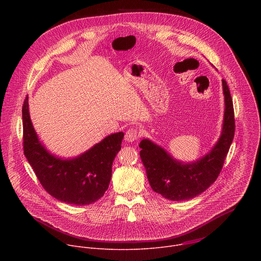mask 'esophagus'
I'll return each mask as SVG.
<instances>
[{"mask_svg": "<svg viewBox=\"0 0 261 261\" xmlns=\"http://www.w3.org/2000/svg\"><path fill=\"white\" fill-rule=\"evenodd\" d=\"M139 137H140V133L137 128H129L128 130H126V133L124 135V140L126 142L132 143V142L136 141L137 139H139Z\"/></svg>", "mask_w": 261, "mask_h": 261, "instance_id": "obj_1", "label": "esophagus"}]
</instances>
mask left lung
Returning a JSON list of instances; mask_svg holds the SVG:
<instances>
[{"label": "left lung", "instance_id": "left-lung-1", "mask_svg": "<svg viewBox=\"0 0 261 261\" xmlns=\"http://www.w3.org/2000/svg\"><path fill=\"white\" fill-rule=\"evenodd\" d=\"M225 111L223 127L217 144L206 155L183 163L151 141L140 144V155L151 189L172 201L192 199L206 191L218 178L235 133L234 109L227 82L222 80Z\"/></svg>", "mask_w": 261, "mask_h": 261}]
</instances>
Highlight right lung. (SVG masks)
Listing matches in <instances>:
<instances>
[{
    "label": "right lung",
    "instance_id": "add662e5",
    "mask_svg": "<svg viewBox=\"0 0 261 261\" xmlns=\"http://www.w3.org/2000/svg\"><path fill=\"white\" fill-rule=\"evenodd\" d=\"M24 153L43 188L55 199L71 205H89L100 199L112 179V162L121 149L123 133L112 134L73 159L53 155L38 139L28 97L23 109Z\"/></svg>",
    "mask_w": 261,
    "mask_h": 261
}]
</instances>
